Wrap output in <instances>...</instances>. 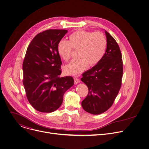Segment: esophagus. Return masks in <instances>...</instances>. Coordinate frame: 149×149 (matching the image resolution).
Segmentation results:
<instances>
[{
	"mask_svg": "<svg viewBox=\"0 0 149 149\" xmlns=\"http://www.w3.org/2000/svg\"><path fill=\"white\" fill-rule=\"evenodd\" d=\"M74 82L75 84H77L80 82V80L77 78H74Z\"/></svg>",
	"mask_w": 149,
	"mask_h": 149,
	"instance_id": "esophagus-1",
	"label": "esophagus"
}]
</instances>
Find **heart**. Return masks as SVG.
Wrapping results in <instances>:
<instances>
[{
	"label": "heart",
	"instance_id": "obj_1",
	"mask_svg": "<svg viewBox=\"0 0 149 149\" xmlns=\"http://www.w3.org/2000/svg\"><path fill=\"white\" fill-rule=\"evenodd\" d=\"M107 41L101 32L77 31L69 36L68 42L61 40L57 47L58 55L66 62L71 58L72 50L77 51L76 60L63 68L67 75H78L88 67L96 65L101 60L107 48Z\"/></svg>",
	"mask_w": 149,
	"mask_h": 149
}]
</instances>
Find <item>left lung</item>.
I'll list each match as a JSON object with an SVG mask.
<instances>
[{
    "mask_svg": "<svg viewBox=\"0 0 149 149\" xmlns=\"http://www.w3.org/2000/svg\"><path fill=\"white\" fill-rule=\"evenodd\" d=\"M107 49L101 60L82 74L88 94L81 102L83 109L92 114L106 111L114 102L121 86L123 68L121 53L114 38L105 31Z\"/></svg>",
    "mask_w": 149,
    "mask_h": 149,
    "instance_id": "1",
    "label": "left lung"
}]
</instances>
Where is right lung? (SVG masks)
<instances>
[{"label":"right lung","instance_id":"right-lung-1","mask_svg":"<svg viewBox=\"0 0 149 149\" xmlns=\"http://www.w3.org/2000/svg\"><path fill=\"white\" fill-rule=\"evenodd\" d=\"M64 29H49L36 35L29 45L23 63V83L32 107L51 113L61 105L63 95L74 84L71 76L60 77L62 62L57 51Z\"/></svg>","mask_w":149,"mask_h":149}]
</instances>
